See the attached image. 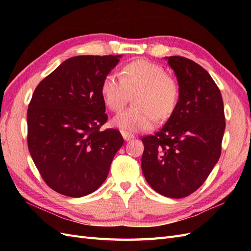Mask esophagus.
<instances>
[{
  "instance_id": "obj_1",
  "label": "esophagus",
  "mask_w": 251,
  "mask_h": 251,
  "mask_svg": "<svg viewBox=\"0 0 251 251\" xmlns=\"http://www.w3.org/2000/svg\"><path fill=\"white\" fill-rule=\"evenodd\" d=\"M121 135H123V137H124V139L126 141H128V140L135 138V135L134 134H131V133H128L126 131H121Z\"/></svg>"
}]
</instances>
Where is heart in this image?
Here are the masks:
<instances>
[{
  "instance_id": "obj_1",
  "label": "heart",
  "mask_w": 251,
  "mask_h": 251,
  "mask_svg": "<svg viewBox=\"0 0 251 251\" xmlns=\"http://www.w3.org/2000/svg\"><path fill=\"white\" fill-rule=\"evenodd\" d=\"M105 107L118 112L133 95L134 107L114 117L113 125L130 132L149 131L159 120L168 119L179 101L178 82L161 66L146 59H136L124 66L120 77L108 74L100 85Z\"/></svg>"
}]
</instances>
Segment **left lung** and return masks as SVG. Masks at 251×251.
Returning a JSON list of instances; mask_svg holds the SVG:
<instances>
[{
  "instance_id": "8db88e82",
  "label": "left lung",
  "mask_w": 251,
  "mask_h": 251,
  "mask_svg": "<svg viewBox=\"0 0 251 251\" xmlns=\"http://www.w3.org/2000/svg\"><path fill=\"white\" fill-rule=\"evenodd\" d=\"M165 58L178 79L179 101L160 131L142 137L141 169L154 191L180 199L196 192L219 160L224 105L204 68L182 56Z\"/></svg>"
}]
</instances>
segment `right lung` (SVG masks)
<instances>
[{"mask_svg": "<svg viewBox=\"0 0 251 251\" xmlns=\"http://www.w3.org/2000/svg\"><path fill=\"white\" fill-rule=\"evenodd\" d=\"M121 55H78L65 60L34 90L28 105V149L53 191L79 198L95 192L124 138L107 123L103 77Z\"/></svg>", "mask_w": 251, "mask_h": 251, "instance_id": "add662e5", "label": "right lung"}]
</instances>
